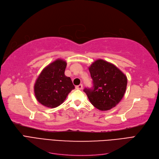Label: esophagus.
Wrapping results in <instances>:
<instances>
[{"mask_svg": "<svg viewBox=\"0 0 159 159\" xmlns=\"http://www.w3.org/2000/svg\"><path fill=\"white\" fill-rule=\"evenodd\" d=\"M75 88L77 89H81L83 88V85L82 84H80L78 85H77V86H75Z\"/></svg>", "mask_w": 159, "mask_h": 159, "instance_id": "obj_1", "label": "esophagus"}]
</instances>
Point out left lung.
<instances>
[{
  "instance_id": "obj_1",
  "label": "left lung",
  "mask_w": 159,
  "mask_h": 159,
  "mask_svg": "<svg viewBox=\"0 0 159 159\" xmlns=\"http://www.w3.org/2000/svg\"><path fill=\"white\" fill-rule=\"evenodd\" d=\"M93 88H85L91 103L101 111L115 107L125 93L127 76L111 63L99 59L89 67Z\"/></svg>"
}]
</instances>
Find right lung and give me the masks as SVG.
<instances>
[{"instance_id":"1","label":"right lung","mask_w":159,"mask_h":159,"mask_svg":"<svg viewBox=\"0 0 159 159\" xmlns=\"http://www.w3.org/2000/svg\"><path fill=\"white\" fill-rule=\"evenodd\" d=\"M66 61L57 59L43 69L34 84V94L37 101L44 106L54 108L66 99L75 89L70 77L65 75Z\"/></svg>"}]
</instances>
